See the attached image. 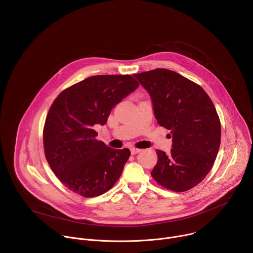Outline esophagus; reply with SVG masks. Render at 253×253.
Listing matches in <instances>:
<instances>
[{"label": "esophagus", "instance_id": "obj_1", "mask_svg": "<svg viewBox=\"0 0 253 253\" xmlns=\"http://www.w3.org/2000/svg\"><path fill=\"white\" fill-rule=\"evenodd\" d=\"M130 151H131V154H132V155H135V154L139 153V152L141 151V149H138V148H131Z\"/></svg>", "mask_w": 253, "mask_h": 253}]
</instances>
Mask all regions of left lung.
<instances>
[{
	"label": "left lung",
	"mask_w": 253,
	"mask_h": 253,
	"mask_svg": "<svg viewBox=\"0 0 253 253\" xmlns=\"http://www.w3.org/2000/svg\"><path fill=\"white\" fill-rule=\"evenodd\" d=\"M134 77L149 93L158 124L172 135L169 154L156 150L151 175L169 190H189L209 173L219 150L221 126L215 107L199 85L174 71L155 69Z\"/></svg>",
	"instance_id": "1"
}]
</instances>
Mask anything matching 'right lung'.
<instances>
[{"label":"right lung","mask_w":253,"mask_h":253,"mask_svg":"<svg viewBox=\"0 0 253 253\" xmlns=\"http://www.w3.org/2000/svg\"><path fill=\"white\" fill-rule=\"evenodd\" d=\"M139 83L130 75L89 77L64 90L53 102L44 126L46 159L60 181L84 197L114 186L130 150L113 149L96 140L111 110Z\"/></svg>","instance_id":"add662e5"}]
</instances>
